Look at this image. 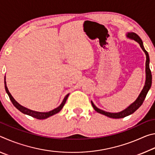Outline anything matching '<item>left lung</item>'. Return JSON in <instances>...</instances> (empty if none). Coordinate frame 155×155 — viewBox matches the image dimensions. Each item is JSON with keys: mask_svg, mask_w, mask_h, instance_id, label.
I'll return each mask as SVG.
<instances>
[{"mask_svg": "<svg viewBox=\"0 0 155 155\" xmlns=\"http://www.w3.org/2000/svg\"><path fill=\"white\" fill-rule=\"evenodd\" d=\"M127 38L131 39V40H133L137 41V43L140 44L141 49L143 50V51L145 52L146 56V82L145 85H144V87L143 90H141V93L140 95L137 97V98L136 99V101L133 103L131 104H130L127 109H125L123 111L118 112V113H110V112H107L104 111L103 110H101L94 105V104L92 103V101H91V105H92L93 108L96 111H97L99 114H101L103 115H106V116L109 117H111V118H123L126 116H128L130 114H132L134 113L136 110H137L140 107H141V104L143 103V101L146 98V96L148 94L149 90L150 89L151 85H152V74L151 71L150 70V66H149V64H150V58H149V55L148 52H147L145 48H144L142 40H141V38L139 37L138 35L135 33H128L127 34Z\"/></svg>", "mask_w": 155, "mask_h": 155, "instance_id": "8db88e82", "label": "left lung"}]
</instances>
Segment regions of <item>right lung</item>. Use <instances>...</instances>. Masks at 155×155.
<instances>
[{
	"instance_id": "add662e5",
	"label": "right lung",
	"mask_w": 155,
	"mask_h": 155,
	"mask_svg": "<svg viewBox=\"0 0 155 155\" xmlns=\"http://www.w3.org/2000/svg\"><path fill=\"white\" fill-rule=\"evenodd\" d=\"M5 90H6L7 94H8L10 100H11L12 103L18 110H19L20 111H21L25 114H27V115H30V116H32L33 117H35V118L38 119V120H43V119L48 118V117H49L50 116H52V115H53L54 114H57V113H59L62 109L63 107H64L65 102H66L67 99H68V96H69V94H67V95L65 96L64 99L63 100L61 104H60L58 107H57L56 109L52 110V111H50L48 112H38V111H33V110H31V109L26 108V107L20 105V104L18 103L17 101H15V99L13 98L12 94H10V92L8 90V89H7L6 81H5Z\"/></svg>"
}]
</instances>
